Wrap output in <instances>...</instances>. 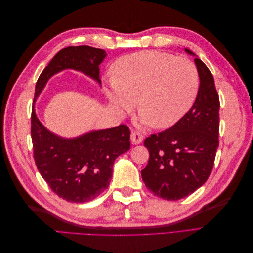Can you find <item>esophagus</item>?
Returning <instances> with one entry per match:
<instances>
[{
	"mask_svg": "<svg viewBox=\"0 0 253 253\" xmlns=\"http://www.w3.org/2000/svg\"><path fill=\"white\" fill-rule=\"evenodd\" d=\"M143 140V136L140 132L138 131H133L132 134H131V141L134 143V144H139L140 142H142Z\"/></svg>",
	"mask_w": 253,
	"mask_h": 253,
	"instance_id": "34e87169",
	"label": "esophagus"
}]
</instances>
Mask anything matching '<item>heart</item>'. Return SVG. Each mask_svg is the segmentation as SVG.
I'll use <instances>...</instances> for the list:
<instances>
[{
  "mask_svg": "<svg viewBox=\"0 0 253 253\" xmlns=\"http://www.w3.org/2000/svg\"><path fill=\"white\" fill-rule=\"evenodd\" d=\"M200 87L196 65L187 58L145 50L120 58L106 87L113 108L132 112L138 99L144 125L170 127L193 105Z\"/></svg>",
  "mask_w": 253,
  "mask_h": 253,
  "instance_id": "heart-1",
  "label": "heart"
}]
</instances>
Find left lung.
I'll return each instance as SVG.
<instances>
[{
    "mask_svg": "<svg viewBox=\"0 0 253 253\" xmlns=\"http://www.w3.org/2000/svg\"><path fill=\"white\" fill-rule=\"evenodd\" d=\"M193 55L192 51L186 49ZM200 87L195 102L174 126L144 140L148 165L141 177L151 192L178 201L202 187L212 172L219 133V98L209 68L195 58Z\"/></svg>",
    "mask_w": 253,
    "mask_h": 253,
    "instance_id": "1",
    "label": "left lung"
}]
</instances>
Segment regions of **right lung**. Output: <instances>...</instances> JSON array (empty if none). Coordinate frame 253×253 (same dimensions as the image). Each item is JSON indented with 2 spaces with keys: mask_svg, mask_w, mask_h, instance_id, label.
Returning <instances> with one entry per match:
<instances>
[{
  "mask_svg": "<svg viewBox=\"0 0 253 253\" xmlns=\"http://www.w3.org/2000/svg\"><path fill=\"white\" fill-rule=\"evenodd\" d=\"M105 56L103 49L85 45L61 49L41 73L34 99L51 76L64 68H75L100 82L99 65ZM30 134L35 163L41 176L52 192L72 203L89 202L108 189L115 159L131 147V131L126 125L62 139L42 126L34 109Z\"/></svg>",
  "mask_w": 253,
  "mask_h": 253,
  "instance_id": "obj_1",
  "label": "right lung"
}]
</instances>
